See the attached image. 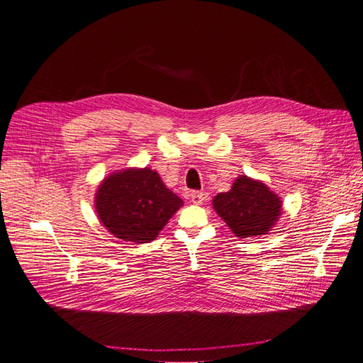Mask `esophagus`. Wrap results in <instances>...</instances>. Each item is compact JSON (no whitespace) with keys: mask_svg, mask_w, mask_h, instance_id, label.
Masks as SVG:
<instances>
[{"mask_svg":"<svg viewBox=\"0 0 363 363\" xmlns=\"http://www.w3.org/2000/svg\"><path fill=\"white\" fill-rule=\"evenodd\" d=\"M191 202H193V204H196V206H201L202 204V202H204L206 201V193H202V191H193L191 193Z\"/></svg>","mask_w":363,"mask_h":363,"instance_id":"1","label":"esophagus"}]
</instances>
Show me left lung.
<instances>
[{"label": "left lung", "instance_id": "left-lung-1", "mask_svg": "<svg viewBox=\"0 0 363 363\" xmlns=\"http://www.w3.org/2000/svg\"><path fill=\"white\" fill-rule=\"evenodd\" d=\"M213 210L237 238L263 237L280 220L283 201L263 181L240 174L225 193L212 201Z\"/></svg>", "mask_w": 363, "mask_h": 363}]
</instances>
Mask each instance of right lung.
Segmentation results:
<instances>
[{"instance_id": "add662e5", "label": "right lung", "mask_w": 363, "mask_h": 363, "mask_svg": "<svg viewBox=\"0 0 363 363\" xmlns=\"http://www.w3.org/2000/svg\"><path fill=\"white\" fill-rule=\"evenodd\" d=\"M182 206L184 201L150 167L114 170L94 195L99 221L113 237L134 244L156 240Z\"/></svg>"}]
</instances>
